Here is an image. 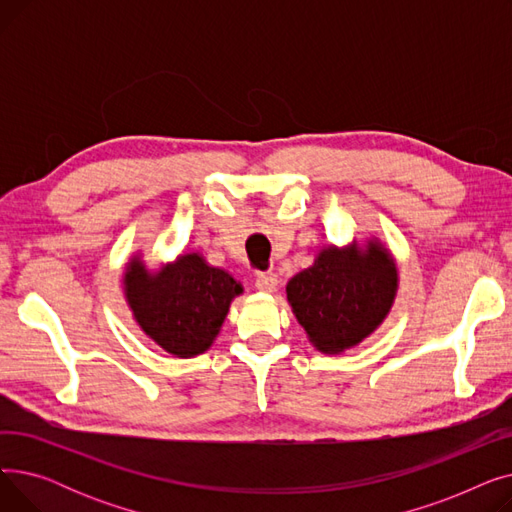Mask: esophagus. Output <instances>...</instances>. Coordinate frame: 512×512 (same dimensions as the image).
I'll use <instances>...</instances> for the list:
<instances>
[{
  "label": "esophagus",
  "mask_w": 512,
  "mask_h": 512,
  "mask_svg": "<svg viewBox=\"0 0 512 512\" xmlns=\"http://www.w3.org/2000/svg\"><path fill=\"white\" fill-rule=\"evenodd\" d=\"M255 288L261 292H274L278 288V276L276 274H257Z\"/></svg>",
  "instance_id": "obj_1"
}]
</instances>
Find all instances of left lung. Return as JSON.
<instances>
[{
    "label": "left lung",
    "instance_id": "8db88e82",
    "mask_svg": "<svg viewBox=\"0 0 512 512\" xmlns=\"http://www.w3.org/2000/svg\"><path fill=\"white\" fill-rule=\"evenodd\" d=\"M398 270L380 240L330 245L286 284V299L321 353L336 355L378 330L392 309Z\"/></svg>",
    "mask_w": 512,
    "mask_h": 512
}]
</instances>
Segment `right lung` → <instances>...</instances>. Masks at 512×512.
<instances>
[{
    "label": "right lung",
    "mask_w": 512,
    "mask_h": 512,
    "mask_svg": "<svg viewBox=\"0 0 512 512\" xmlns=\"http://www.w3.org/2000/svg\"><path fill=\"white\" fill-rule=\"evenodd\" d=\"M242 286L199 253L149 272L134 255L124 272V297L141 330L166 353L191 359L205 353Z\"/></svg>",
    "instance_id": "1"
}]
</instances>
